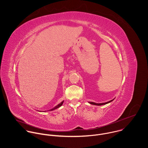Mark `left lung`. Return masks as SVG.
I'll return each instance as SVG.
<instances>
[{
  "label": "left lung",
  "mask_w": 148,
  "mask_h": 148,
  "mask_svg": "<svg viewBox=\"0 0 148 148\" xmlns=\"http://www.w3.org/2000/svg\"><path fill=\"white\" fill-rule=\"evenodd\" d=\"M113 100H114V99H113ZM113 100H110V101H108V102L104 103H93V102H89V103H90V104H92V105H95V106H102V105H105V104H108V103H109L112 101Z\"/></svg>",
  "instance_id": "1"
}]
</instances>
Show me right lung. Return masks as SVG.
<instances>
[{
  "instance_id": "right-lung-1",
  "label": "right lung",
  "mask_w": 148,
  "mask_h": 148,
  "mask_svg": "<svg viewBox=\"0 0 148 148\" xmlns=\"http://www.w3.org/2000/svg\"><path fill=\"white\" fill-rule=\"evenodd\" d=\"M64 101H63L62 103H60V104H59L58 106H55L53 108H52V109H49V110H48V111H51V110H55V109H57V108H59V107H60L61 106H62V104H63ZM48 111V110H47ZM45 112H47V110H45Z\"/></svg>"
}]
</instances>
